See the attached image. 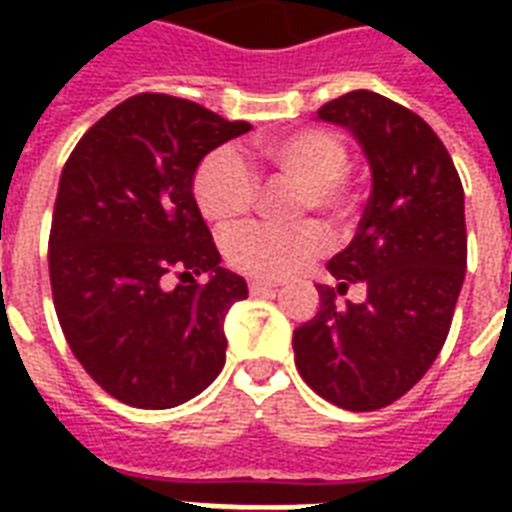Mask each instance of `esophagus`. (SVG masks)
<instances>
[{
	"instance_id": "obj_1",
	"label": "esophagus",
	"mask_w": 512,
	"mask_h": 512,
	"mask_svg": "<svg viewBox=\"0 0 512 512\" xmlns=\"http://www.w3.org/2000/svg\"><path fill=\"white\" fill-rule=\"evenodd\" d=\"M279 284H273V281H265V279H249V292L252 295H265V292H276Z\"/></svg>"
}]
</instances>
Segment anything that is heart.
<instances>
[{
    "instance_id": "obj_1",
    "label": "heart",
    "mask_w": 512,
    "mask_h": 512,
    "mask_svg": "<svg viewBox=\"0 0 512 512\" xmlns=\"http://www.w3.org/2000/svg\"><path fill=\"white\" fill-rule=\"evenodd\" d=\"M257 156L281 183L297 185L292 215L319 212L327 223L342 225L353 215L348 177V146L329 130H297L263 140ZM193 199L209 223L228 228L239 223L257 201V180L244 159L228 148L204 156L193 175ZM327 239L316 223L247 225L225 236V260L255 279H287L311 263Z\"/></svg>"
}]
</instances>
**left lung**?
I'll return each mask as SVG.
<instances>
[{
  "mask_svg": "<svg viewBox=\"0 0 512 512\" xmlns=\"http://www.w3.org/2000/svg\"><path fill=\"white\" fill-rule=\"evenodd\" d=\"M358 140L372 193L348 247L329 260L337 289L295 329L297 372L329 404L374 412L412 390L444 348L468 265L465 191L430 124L377 92L353 90L319 108ZM361 280L364 304L337 309Z\"/></svg>",
  "mask_w": 512,
  "mask_h": 512,
  "instance_id": "obj_1",
  "label": "left lung"
}]
</instances>
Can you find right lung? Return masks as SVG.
I'll return each mask as SVG.
<instances>
[{
	"label": "right lung",
	"instance_id": "1",
	"mask_svg": "<svg viewBox=\"0 0 512 512\" xmlns=\"http://www.w3.org/2000/svg\"><path fill=\"white\" fill-rule=\"evenodd\" d=\"M249 130L191 100L143 92L92 124L60 172L55 313L84 372L122 404H185L223 369L225 316L247 281L220 268L193 175L209 151Z\"/></svg>",
	"mask_w": 512,
	"mask_h": 512
}]
</instances>
